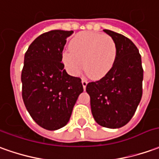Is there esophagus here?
<instances>
[{"label":"esophagus","instance_id":"obj_1","mask_svg":"<svg viewBox=\"0 0 159 159\" xmlns=\"http://www.w3.org/2000/svg\"><path fill=\"white\" fill-rule=\"evenodd\" d=\"M81 82H82V86H83V87H84V89H86V85H87V83H88V82H87V80H86V79H84V78H83V79H82Z\"/></svg>","mask_w":159,"mask_h":159}]
</instances>
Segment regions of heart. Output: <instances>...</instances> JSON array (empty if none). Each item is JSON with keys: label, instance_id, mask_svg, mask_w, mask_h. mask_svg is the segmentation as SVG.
<instances>
[{"label": "heart", "instance_id": "heart-1", "mask_svg": "<svg viewBox=\"0 0 159 159\" xmlns=\"http://www.w3.org/2000/svg\"><path fill=\"white\" fill-rule=\"evenodd\" d=\"M70 50L62 53V61L72 75L77 76L84 67L92 79L105 76L114 64L117 45L111 36L82 32L71 40Z\"/></svg>", "mask_w": 159, "mask_h": 159}]
</instances>
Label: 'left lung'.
Masks as SVG:
<instances>
[{
  "mask_svg": "<svg viewBox=\"0 0 159 159\" xmlns=\"http://www.w3.org/2000/svg\"><path fill=\"white\" fill-rule=\"evenodd\" d=\"M103 31L114 40L117 56L104 77L86 85V92L95 121L115 129L125 125L136 111L143 94L144 70L139 49L132 40L116 32Z\"/></svg>",
  "mask_w": 159,
  "mask_h": 159,
  "instance_id": "8db88e82",
  "label": "left lung"
}]
</instances>
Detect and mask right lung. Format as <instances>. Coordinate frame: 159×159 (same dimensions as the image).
Here are the masks:
<instances>
[{"mask_svg": "<svg viewBox=\"0 0 159 159\" xmlns=\"http://www.w3.org/2000/svg\"><path fill=\"white\" fill-rule=\"evenodd\" d=\"M73 31L51 30L38 36L25 53L21 71L23 102L40 127L54 131L65 126L79 95L81 79L64 69L62 52Z\"/></svg>", "mask_w": 159, "mask_h": 159, "instance_id": "1", "label": "right lung"}]
</instances>
